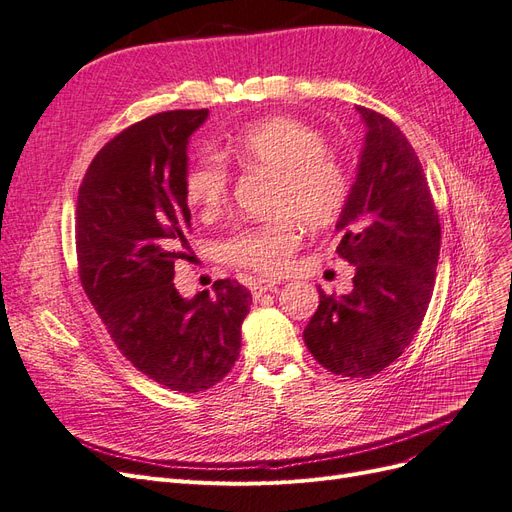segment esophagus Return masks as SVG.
Segmentation results:
<instances>
[{
  "label": "esophagus",
  "instance_id": "34e87169",
  "mask_svg": "<svg viewBox=\"0 0 512 512\" xmlns=\"http://www.w3.org/2000/svg\"><path fill=\"white\" fill-rule=\"evenodd\" d=\"M277 284H280V282L265 280V277H258V280H252V282H250V290H252L254 297H260V294H265V292L273 290Z\"/></svg>",
  "mask_w": 512,
  "mask_h": 512
}]
</instances>
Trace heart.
<instances>
[{
    "label": "heart",
    "instance_id": "heart-1",
    "mask_svg": "<svg viewBox=\"0 0 512 512\" xmlns=\"http://www.w3.org/2000/svg\"><path fill=\"white\" fill-rule=\"evenodd\" d=\"M226 156L247 170L275 177L271 194L273 220L237 230L222 243V256L235 267L280 273L309 230L331 226L342 215L350 179L344 166L327 153L320 132L290 117H271L241 130ZM228 168L218 153H203L183 175L188 205L203 218L220 213L228 196Z\"/></svg>",
    "mask_w": 512,
    "mask_h": 512
}]
</instances>
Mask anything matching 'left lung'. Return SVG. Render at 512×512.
I'll list each match as a JSON object with an SVG mask.
<instances>
[{
	"label": "left lung",
	"instance_id": "8db88e82",
	"mask_svg": "<svg viewBox=\"0 0 512 512\" xmlns=\"http://www.w3.org/2000/svg\"><path fill=\"white\" fill-rule=\"evenodd\" d=\"M367 134L359 173L339 215L337 254L356 273L352 292H320L303 331L314 359L342 378H369L399 359L431 301L442 228L421 160L395 123L356 106Z\"/></svg>",
	"mask_w": 512,
	"mask_h": 512
}]
</instances>
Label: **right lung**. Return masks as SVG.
<instances>
[{"mask_svg": "<svg viewBox=\"0 0 512 512\" xmlns=\"http://www.w3.org/2000/svg\"><path fill=\"white\" fill-rule=\"evenodd\" d=\"M209 111H166L132 123L91 160L76 203V260L87 299L119 352L170 391L218 384L241 350L252 294L218 280L194 299L175 288L188 258L183 194L188 138Z\"/></svg>", "mask_w": 512, "mask_h": 512, "instance_id": "1", "label": "right lung"}]
</instances>
